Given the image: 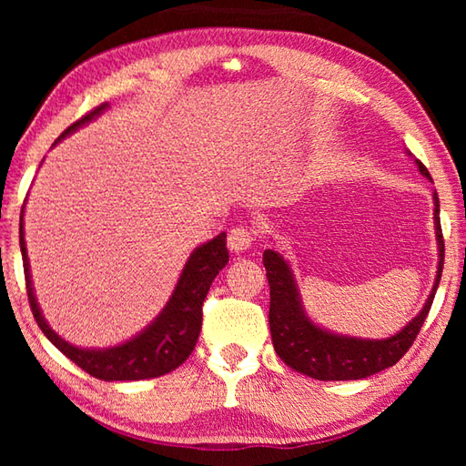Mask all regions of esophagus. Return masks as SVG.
I'll return each mask as SVG.
<instances>
[{"mask_svg":"<svg viewBox=\"0 0 466 466\" xmlns=\"http://www.w3.org/2000/svg\"><path fill=\"white\" fill-rule=\"evenodd\" d=\"M252 242H254V232L250 228L238 226L228 234V248L232 252H246L252 246Z\"/></svg>","mask_w":466,"mask_h":466,"instance_id":"1","label":"esophagus"}]
</instances>
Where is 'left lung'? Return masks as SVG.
I'll use <instances>...</instances> for the list:
<instances>
[{
  "mask_svg": "<svg viewBox=\"0 0 466 466\" xmlns=\"http://www.w3.org/2000/svg\"><path fill=\"white\" fill-rule=\"evenodd\" d=\"M407 156L412 154L407 150ZM414 164H417L419 172L432 182L424 164L420 160H414ZM432 202L434 234H437L439 246V266L432 290L420 312L407 326H402L397 334L389 336V339H359V336H346L322 329L320 324H316L306 314L290 262L280 252L264 250L262 262L266 268V279H268L270 284L268 322L272 344L276 354L290 369L316 380H360L397 364L407 354L431 310L444 264V242L437 192L432 194Z\"/></svg>",
  "mask_w": 466,
  "mask_h": 466,
  "instance_id": "obj_1",
  "label": "left lung"
}]
</instances>
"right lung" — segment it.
Here are the masks:
<instances>
[{"mask_svg": "<svg viewBox=\"0 0 466 466\" xmlns=\"http://www.w3.org/2000/svg\"><path fill=\"white\" fill-rule=\"evenodd\" d=\"M107 107H110V104H102L100 107H96V110L84 116L82 120L69 126L54 142V146L57 142H62L66 136L80 130L82 126L90 124L96 117H100ZM25 202L22 208V216H19V248H22L24 258L29 306H32L34 319L39 329H42V332L47 336V340L52 342L59 352H64L69 360L80 366L82 370L107 382L146 380L176 370L194 350L198 336H200L202 330L204 299L208 290H210L218 272L224 268L228 264V258H230L226 248V232L200 244L198 248H194L190 256H187L170 300L166 302L162 312L157 314L144 330L132 336L130 340H124L116 346H107V349H82V346H76L62 339V336L47 324L42 309H39L37 304L24 238Z\"/></svg>", "mask_w": 466, "mask_h": 466, "instance_id": "add662e5", "label": "right lung"}]
</instances>
